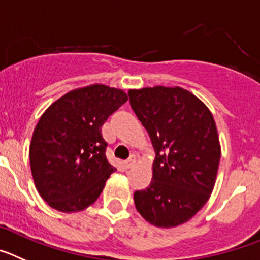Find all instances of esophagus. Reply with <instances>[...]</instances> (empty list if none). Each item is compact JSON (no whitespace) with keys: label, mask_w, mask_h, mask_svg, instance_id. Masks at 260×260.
<instances>
[{"label":"esophagus","mask_w":260,"mask_h":260,"mask_svg":"<svg viewBox=\"0 0 260 260\" xmlns=\"http://www.w3.org/2000/svg\"><path fill=\"white\" fill-rule=\"evenodd\" d=\"M135 163H136V156H131L129 159H128L127 162L124 163V168L125 170H129V168H132L133 166H135Z\"/></svg>","instance_id":"34e87169"}]
</instances>
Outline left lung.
Here are the masks:
<instances>
[{
  "mask_svg": "<svg viewBox=\"0 0 260 260\" xmlns=\"http://www.w3.org/2000/svg\"><path fill=\"white\" fill-rule=\"evenodd\" d=\"M128 94L155 150L150 185L133 194L136 210L158 228L181 225L214 190L221 155L214 116L180 86H147Z\"/></svg>",
  "mask_w": 260,
  "mask_h": 260,
  "instance_id": "8db88e82",
  "label": "left lung"
}]
</instances>
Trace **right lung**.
<instances>
[{"label":"right lung","mask_w":260,"mask_h":260,"mask_svg":"<svg viewBox=\"0 0 260 260\" xmlns=\"http://www.w3.org/2000/svg\"><path fill=\"white\" fill-rule=\"evenodd\" d=\"M127 101L123 89L90 84L44 111L29 144V165L35 186L51 209L79 212L100 197L116 171L105 155L101 127Z\"/></svg>","instance_id":"add662e5"}]
</instances>
